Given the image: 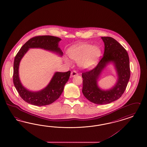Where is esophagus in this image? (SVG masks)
<instances>
[{
  "label": "esophagus",
  "mask_w": 147,
  "mask_h": 147,
  "mask_svg": "<svg viewBox=\"0 0 147 147\" xmlns=\"http://www.w3.org/2000/svg\"><path fill=\"white\" fill-rule=\"evenodd\" d=\"M78 73L76 71H71V77H74V76H78Z\"/></svg>",
  "instance_id": "obj_1"
}]
</instances>
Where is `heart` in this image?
I'll return each mask as SVG.
<instances>
[{"label":"heart","mask_w":147,"mask_h":147,"mask_svg":"<svg viewBox=\"0 0 147 147\" xmlns=\"http://www.w3.org/2000/svg\"><path fill=\"white\" fill-rule=\"evenodd\" d=\"M67 53L71 59L78 61V66L81 68L90 70L98 65L102 52L98 45L80 43L71 46L68 50ZM65 61L69 63L67 58H65Z\"/></svg>","instance_id":"1"}]
</instances>
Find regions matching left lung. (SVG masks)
Wrapping results in <instances>:
<instances>
[{"mask_svg":"<svg viewBox=\"0 0 147 147\" xmlns=\"http://www.w3.org/2000/svg\"><path fill=\"white\" fill-rule=\"evenodd\" d=\"M104 43L103 57L97 66L82 74L83 78L82 93L92 103L97 104L110 103L123 94L130 78L129 59L128 53L123 47L111 37H102ZM114 63L118 76L115 86L109 90L100 89L98 80L107 65Z\"/></svg>","mask_w":147,"mask_h":147,"instance_id":"obj_1","label":"left lung"}]
</instances>
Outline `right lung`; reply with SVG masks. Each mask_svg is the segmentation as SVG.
Here are the masks:
<instances>
[{"label": "right lung", "mask_w": 147, "mask_h": 147, "mask_svg": "<svg viewBox=\"0 0 147 147\" xmlns=\"http://www.w3.org/2000/svg\"><path fill=\"white\" fill-rule=\"evenodd\" d=\"M61 40L55 36H36L28 40L16 54L14 61L13 83L20 97L27 103L36 106L49 105L58 99L62 94L64 86L69 78L70 71L67 72L57 71L48 86L38 91H30L24 87L20 81L19 75L20 61L29 49L40 48L62 56L63 52L58 45Z\"/></svg>", "instance_id": "add662e5"}]
</instances>
